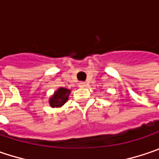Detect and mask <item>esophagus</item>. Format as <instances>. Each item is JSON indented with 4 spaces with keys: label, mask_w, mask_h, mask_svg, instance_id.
<instances>
[{
    "label": "esophagus",
    "mask_w": 159,
    "mask_h": 159,
    "mask_svg": "<svg viewBox=\"0 0 159 159\" xmlns=\"http://www.w3.org/2000/svg\"><path fill=\"white\" fill-rule=\"evenodd\" d=\"M79 86L80 87H86V83H85V82H80Z\"/></svg>",
    "instance_id": "obj_1"
}]
</instances>
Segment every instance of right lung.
<instances>
[{
  "label": "right lung",
  "mask_w": 159,
  "mask_h": 159,
  "mask_svg": "<svg viewBox=\"0 0 159 159\" xmlns=\"http://www.w3.org/2000/svg\"><path fill=\"white\" fill-rule=\"evenodd\" d=\"M71 93V90L59 87L49 99V104L52 107H62L66 101L68 100L69 94Z\"/></svg>",
  "instance_id": "right-lung-1"
}]
</instances>
